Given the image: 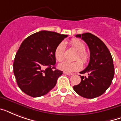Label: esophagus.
Wrapping results in <instances>:
<instances>
[{"mask_svg":"<svg viewBox=\"0 0 121 121\" xmlns=\"http://www.w3.org/2000/svg\"><path fill=\"white\" fill-rule=\"evenodd\" d=\"M65 74H66V75H69V76H71L73 75V73H68V72H63Z\"/></svg>","mask_w":121,"mask_h":121,"instance_id":"1","label":"esophagus"}]
</instances>
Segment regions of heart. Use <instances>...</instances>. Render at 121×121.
<instances>
[{
  "instance_id": "1",
  "label": "heart",
  "mask_w": 121,
  "mask_h": 121,
  "mask_svg": "<svg viewBox=\"0 0 121 121\" xmlns=\"http://www.w3.org/2000/svg\"><path fill=\"white\" fill-rule=\"evenodd\" d=\"M70 44L73 48L78 51V54L76 56V60H77L71 62L65 61L64 62L59 64L58 67L60 70L65 72H73L80 70L83 66V63L81 60L84 63H88L90 59V55L88 52L85 51V45L82 41L78 39L73 38L70 41ZM65 44L64 43H60L58 44L55 50V57L56 60L58 61H61L65 58ZM79 59L81 60H80Z\"/></svg>"
}]
</instances>
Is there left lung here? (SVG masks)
Returning a JSON list of instances; mask_svg holds the SVG:
<instances>
[{
  "mask_svg": "<svg viewBox=\"0 0 121 121\" xmlns=\"http://www.w3.org/2000/svg\"><path fill=\"white\" fill-rule=\"evenodd\" d=\"M88 45L90 49V61L88 66L80 73L81 82L73 86L79 95L86 99L99 97L111 85L114 75L112 57L105 44L91 33L77 35Z\"/></svg>",
  "mask_w": 121,
  "mask_h": 121,
  "instance_id": "8db88e82",
  "label": "left lung"
}]
</instances>
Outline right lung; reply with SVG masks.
<instances>
[{"mask_svg": "<svg viewBox=\"0 0 121 121\" xmlns=\"http://www.w3.org/2000/svg\"><path fill=\"white\" fill-rule=\"evenodd\" d=\"M67 35L41 31L22 41L16 53L13 71L20 89L33 97L46 95L56 84L62 71L55 68V50Z\"/></svg>", "mask_w": 121, "mask_h": 121, "instance_id": "right-lung-1", "label": "right lung"}]
</instances>
